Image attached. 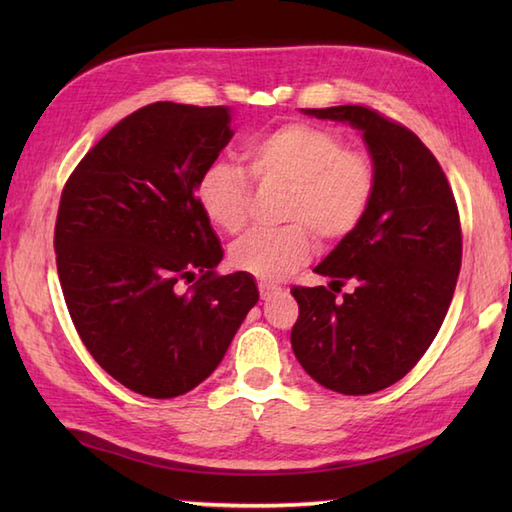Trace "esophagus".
Returning a JSON list of instances; mask_svg holds the SVG:
<instances>
[{"label": "esophagus", "instance_id": "34e87169", "mask_svg": "<svg viewBox=\"0 0 512 512\" xmlns=\"http://www.w3.org/2000/svg\"><path fill=\"white\" fill-rule=\"evenodd\" d=\"M279 292H281V288H277L273 284H266V281H259V295H262V299L275 297V295H279Z\"/></svg>", "mask_w": 512, "mask_h": 512}]
</instances>
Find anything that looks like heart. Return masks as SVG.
I'll return each instance as SVG.
<instances>
[{
  "label": "heart",
  "mask_w": 512,
  "mask_h": 512,
  "mask_svg": "<svg viewBox=\"0 0 512 512\" xmlns=\"http://www.w3.org/2000/svg\"><path fill=\"white\" fill-rule=\"evenodd\" d=\"M246 160L259 182L288 184L281 228H255L228 250L237 270L279 281L308 262L314 231L323 242L350 235L363 222L376 191L372 160L332 129L288 123L248 140ZM195 198L213 226L239 233L248 220L250 178L231 160L204 169Z\"/></svg>",
  "instance_id": "b5f03b06"
}]
</instances>
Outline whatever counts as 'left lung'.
<instances>
[{
    "label": "left lung",
    "instance_id": "8db88e82",
    "mask_svg": "<svg viewBox=\"0 0 512 512\" xmlns=\"http://www.w3.org/2000/svg\"><path fill=\"white\" fill-rule=\"evenodd\" d=\"M363 134L376 191L363 222L314 268L330 288L295 286L290 343L319 385L365 396L398 383L436 339L462 264L458 204L422 140L363 105L303 110ZM355 290L335 299L340 286Z\"/></svg>",
    "mask_w": 512,
    "mask_h": 512
}]
</instances>
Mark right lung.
Listing matches in <instances>:
<instances>
[{
	"instance_id": "obj_1",
	"label": "right lung",
	"mask_w": 512,
	"mask_h": 512,
	"mask_svg": "<svg viewBox=\"0 0 512 512\" xmlns=\"http://www.w3.org/2000/svg\"><path fill=\"white\" fill-rule=\"evenodd\" d=\"M233 138L231 110L151 103L96 143L61 193L54 250L65 306L107 374L176 398L220 365L259 292L222 262L195 187Z\"/></svg>"
}]
</instances>
